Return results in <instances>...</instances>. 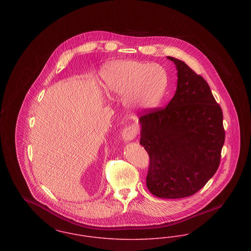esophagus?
Returning <instances> with one entry per match:
<instances>
[{"instance_id":"1","label":"esophagus","mask_w":251,"mask_h":251,"mask_svg":"<svg viewBox=\"0 0 251 251\" xmlns=\"http://www.w3.org/2000/svg\"><path fill=\"white\" fill-rule=\"evenodd\" d=\"M137 131H138L137 127L133 124H131V125L127 126L122 131V138L125 141L132 140L137 135Z\"/></svg>"}]
</instances>
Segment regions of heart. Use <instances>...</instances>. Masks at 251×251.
<instances>
[{
	"mask_svg": "<svg viewBox=\"0 0 251 251\" xmlns=\"http://www.w3.org/2000/svg\"><path fill=\"white\" fill-rule=\"evenodd\" d=\"M100 77L108 95L125 97L129 106L141 109L158 103L167 86L164 68L135 61L115 62L101 72Z\"/></svg>",
	"mask_w": 251,
	"mask_h": 251,
	"instance_id": "heart-1",
	"label": "heart"
}]
</instances>
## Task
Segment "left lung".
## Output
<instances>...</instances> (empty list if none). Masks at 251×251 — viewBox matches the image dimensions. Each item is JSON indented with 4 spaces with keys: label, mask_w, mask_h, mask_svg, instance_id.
Listing matches in <instances>:
<instances>
[{
    "label": "left lung",
    "mask_w": 251,
    "mask_h": 251,
    "mask_svg": "<svg viewBox=\"0 0 251 251\" xmlns=\"http://www.w3.org/2000/svg\"><path fill=\"white\" fill-rule=\"evenodd\" d=\"M178 71L166 107L141 112L140 144L150 156L147 187L158 198H186L215 175L225 142L223 112L201 75L167 56Z\"/></svg>",
    "instance_id": "8db88e82"
}]
</instances>
